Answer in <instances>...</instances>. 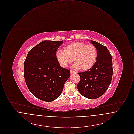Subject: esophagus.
Masks as SVG:
<instances>
[{"mask_svg":"<svg viewBox=\"0 0 134 134\" xmlns=\"http://www.w3.org/2000/svg\"><path fill=\"white\" fill-rule=\"evenodd\" d=\"M70 73H71V74H74V73H76V72L75 71H72V70H71L70 71Z\"/></svg>","mask_w":134,"mask_h":134,"instance_id":"obj_1","label":"esophagus"}]
</instances>
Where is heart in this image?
<instances>
[{"instance_id":"1","label":"heart","mask_w":134,"mask_h":134,"mask_svg":"<svg viewBox=\"0 0 134 134\" xmlns=\"http://www.w3.org/2000/svg\"><path fill=\"white\" fill-rule=\"evenodd\" d=\"M97 51L94 45L76 42L66 46L64 51L58 50L56 57L63 67H66L73 61L74 66L80 71L90 69L96 63Z\"/></svg>"}]
</instances>
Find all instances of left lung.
Returning <instances> with one entry per match:
<instances>
[{
  "instance_id": "obj_1",
  "label": "left lung",
  "mask_w": 134,
  "mask_h": 134,
  "mask_svg": "<svg viewBox=\"0 0 134 134\" xmlns=\"http://www.w3.org/2000/svg\"><path fill=\"white\" fill-rule=\"evenodd\" d=\"M97 51L94 65L88 70L78 73L80 80L77 87L80 93L89 99L99 97L107 91L113 76V61L108 48L94 41H91Z\"/></svg>"
}]
</instances>
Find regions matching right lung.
<instances>
[{
	"mask_svg": "<svg viewBox=\"0 0 134 134\" xmlns=\"http://www.w3.org/2000/svg\"><path fill=\"white\" fill-rule=\"evenodd\" d=\"M62 41H43L29 52L24 62L26 84L40 100L52 102L61 95L70 71L62 67L56 57Z\"/></svg>",
	"mask_w": 134,
	"mask_h": 134,
	"instance_id": "right-lung-1",
	"label": "right lung"
}]
</instances>
